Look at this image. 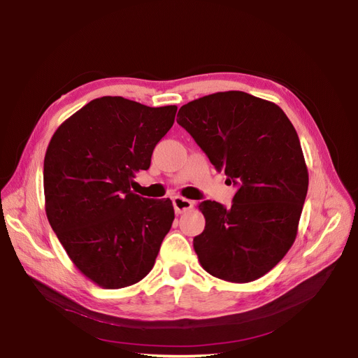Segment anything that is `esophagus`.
I'll return each instance as SVG.
<instances>
[{"label":"esophagus","instance_id":"obj_1","mask_svg":"<svg viewBox=\"0 0 358 358\" xmlns=\"http://www.w3.org/2000/svg\"><path fill=\"white\" fill-rule=\"evenodd\" d=\"M173 208H175L176 213H183V212H187L194 208V201H191L188 199H183L180 196H176V197H173Z\"/></svg>","mask_w":358,"mask_h":358}]
</instances>
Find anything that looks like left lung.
Listing matches in <instances>:
<instances>
[{
	"label": "left lung",
	"mask_w": 358,
	"mask_h": 358,
	"mask_svg": "<svg viewBox=\"0 0 358 358\" xmlns=\"http://www.w3.org/2000/svg\"><path fill=\"white\" fill-rule=\"evenodd\" d=\"M178 117L216 171L237 187L229 209L210 200L199 204L206 220L194 237L200 264L236 284L264 276L294 243L308 194L294 127L279 106L242 91L189 101Z\"/></svg>",
	"instance_id": "obj_1"
}]
</instances>
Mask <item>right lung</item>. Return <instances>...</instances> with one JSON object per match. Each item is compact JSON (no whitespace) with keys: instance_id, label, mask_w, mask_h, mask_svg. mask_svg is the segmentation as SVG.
Returning <instances> with one entry per match:
<instances>
[{"instance_id":"1","label":"right lung","mask_w":358,"mask_h":358,"mask_svg":"<svg viewBox=\"0 0 358 358\" xmlns=\"http://www.w3.org/2000/svg\"><path fill=\"white\" fill-rule=\"evenodd\" d=\"M176 110L101 96L50 138L43 166L49 224L73 264L101 288L142 280L171 229V200L140 197L131 187L136 171L149 169Z\"/></svg>"}]
</instances>
